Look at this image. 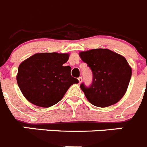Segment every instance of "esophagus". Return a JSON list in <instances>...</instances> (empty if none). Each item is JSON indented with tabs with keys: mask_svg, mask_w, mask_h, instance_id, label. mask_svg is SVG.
<instances>
[{
	"mask_svg": "<svg viewBox=\"0 0 147 147\" xmlns=\"http://www.w3.org/2000/svg\"><path fill=\"white\" fill-rule=\"evenodd\" d=\"M78 80H79V83H82V77H79V78H78Z\"/></svg>",
	"mask_w": 147,
	"mask_h": 147,
	"instance_id": "34e87169",
	"label": "esophagus"
}]
</instances>
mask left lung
I'll return each mask as SVG.
<instances>
[{
    "mask_svg": "<svg viewBox=\"0 0 147 147\" xmlns=\"http://www.w3.org/2000/svg\"><path fill=\"white\" fill-rule=\"evenodd\" d=\"M79 57L91 68L92 85L80 87L88 101L98 107H108L122 99L128 87L132 69L127 60L108 49L79 52Z\"/></svg>",
    "mask_w": 147,
    "mask_h": 147,
    "instance_id": "1",
    "label": "left lung"
}]
</instances>
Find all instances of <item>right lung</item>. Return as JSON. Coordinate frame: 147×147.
I'll list each match as a JSON object with an SVG mask.
<instances>
[{"label": "right lung", "instance_id": "1", "mask_svg": "<svg viewBox=\"0 0 147 147\" xmlns=\"http://www.w3.org/2000/svg\"><path fill=\"white\" fill-rule=\"evenodd\" d=\"M68 58V53L42 52L20 63L17 82L28 101L40 107H50L61 100L72 84L79 83L71 76V67L63 66Z\"/></svg>", "mask_w": 147, "mask_h": 147}]
</instances>
